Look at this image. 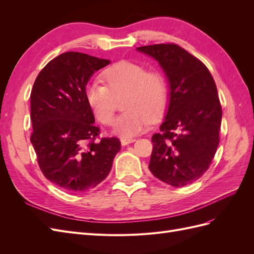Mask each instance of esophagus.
Here are the masks:
<instances>
[{
  "label": "esophagus",
  "instance_id": "1",
  "mask_svg": "<svg viewBox=\"0 0 254 254\" xmlns=\"http://www.w3.org/2000/svg\"><path fill=\"white\" fill-rule=\"evenodd\" d=\"M135 141V139H133V137H122L121 139V143L123 146H126L130 143H133Z\"/></svg>",
  "mask_w": 254,
  "mask_h": 254
}]
</instances>
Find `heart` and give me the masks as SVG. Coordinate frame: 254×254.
I'll use <instances>...</instances> for the list:
<instances>
[{"label": "heart", "mask_w": 254, "mask_h": 254, "mask_svg": "<svg viewBox=\"0 0 254 254\" xmlns=\"http://www.w3.org/2000/svg\"><path fill=\"white\" fill-rule=\"evenodd\" d=\"M107 86L91 82L86 98L96 119L111 125L117 112V99L123 97V112L113 127V132L130 137L147 129L152 119L163 113L167 102V86L163 75L129 60H121L103 73Z\"/></svg>", "instance_id": "obj_1"}]
</instances>
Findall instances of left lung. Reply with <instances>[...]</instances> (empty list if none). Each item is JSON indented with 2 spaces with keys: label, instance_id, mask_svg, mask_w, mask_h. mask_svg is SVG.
Masks as SVG:
<instances>
[{
  "label": "left lung",
  "instance_id": "1",
  "mask_svg": "<svg viewBox=\"0 0 254 254\" xmlns=\"http://www.w3.org/2000/svg\"><path fill=\"white\" fill-rule=\"evenodd\" d=\"M158 61L170 87V104L151 137L152 175L173 187H184L207 171L219 143L221 106L210 71L177 44L136 48Z\"/></svg>",
  "mask_w": 254,
  "mask_h": 254
}]
</instances>
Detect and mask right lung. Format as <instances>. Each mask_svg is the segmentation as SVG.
Listing matches in <instances>:
<instances>
[{
  "mask_svg": "<svg viewBox=\"0 0 254 254\" xmlns=\"http://www.w3.org/2000/svg\"><path fill=\"white\" fill-rule=\"evenodd\" d=\"M110 60L66 52L37 76L30 94V136L45 178L67 191H86L111 171L121 149L118 137L96 142L99 128L87 103L86 87Z\"/></svg>",
  "mask_w": 254,
  "mask_h": 254,
  "instance_id": "obj_1",
  "label": "right lung"
}]
</instances>
